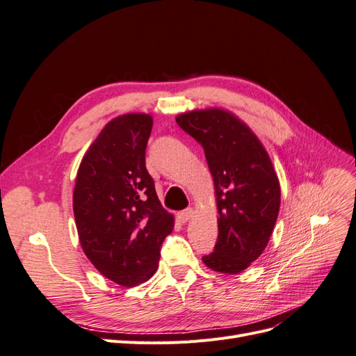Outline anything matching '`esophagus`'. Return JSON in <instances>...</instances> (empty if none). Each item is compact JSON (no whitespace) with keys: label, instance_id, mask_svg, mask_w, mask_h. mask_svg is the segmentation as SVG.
Wrapping results in <instances>:
<instances>
[{"label":"esophagus","instance_id":"1","mask_svg":"<svg viewBox=\"0 0 356 356\" xmlns=\"http://www.w3.org/2000/svg\"><path fill=\"white\" fill-rule=\"evenodd\" d=\"M193 213H195V211H193V208H187V209H184V211L178 212V213H177V218H178L179 222H187V221L193 217Z\"/></svg>","mask_w":356,"mask_h":356}]
</instances>
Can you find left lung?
<instances>
[{
	"label": "left lung",
	"mask_w": 356,
	"mask_h": 356,
	"mask_svg": "<svg viewBox=\"0 0 356 356\" xmlns=\"http://www.w3.org/2000/svg\"><path fill=\"white\" fill-rule=\"evenodd\" d=\"M175 120L203 147L213 179L218 239L202 260L213 272L241 273L266 250L281 207L270 156L251 127L224 108L186 111Z\"/></svg>",
	"instance_id": "1"
}]
</instances>
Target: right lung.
<instances>
[{
    "label": "right lung",
    "instance_id": "1",
    "mask_svg": "<svg viewBox=\"0 0 356 356\" xmlns=\"http://www.w3.org/2000/svg\"><path fill=\"white\" fill-rule=\"evenodd\" d=\"M153 117H114L83 156L75 177L72 209L80 245L96 270L122 286L152 277L160 246L174 230L145 168Z\"/></svg>",
    "mask_w": 356,
    "mask_h": 356
}]
</instances>
